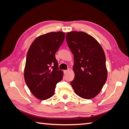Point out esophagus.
<instances>
[{
	"label": "esophagus",
	"mask_w": 129,
	"mask_h": 129,
	"mask_svg": "<svg viewBox=\"0 0 129 129\" xmlns=\"http://www.w3.org/2000/svg\"><path fill=\"white\" fill-rule=\"evenodd\" d=\"M69 70H70L69 69H68V70H64V73L65 74H67L68 73V72H69Z\"/></svg>",
	"instance_id": "esophagus-1"
}]
</instances>
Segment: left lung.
<instances>
[{
  "instance_id": "left-lung-1",
  "label": "left lung",
  "mask_w": 129,
  "mask_h": 129,
  "mask_svg": "<svg viewBox=\"0 0 129 129\" xmlns=\"http://www.w3.org/2000/svg\"><path fill=\"white\" fill-rule=\"evenodd\" d=\"M68 45L74 55V80L70 82L75 92L85 99L95 97L108 77L106 57L94 38L83 31L67 33Z\"/></svg>"
}]
</instances>
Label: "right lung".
<instances>
[{
	"instance_id": "add662e5",
	"label": "right lung",
	"mask_w": 129,
	"mask_h": 129,
	"mask_svg": "<svg viewBox=\"0 0 129 129\" xmlns=\"http://www.w3.org/2000/svg\"><path fill=\"white\" fill-rule=\"evenodd\" d=\"M64 32H50L40 35L32 43L27 53L24 79L30 91L40 100L54 94L56 85L62 80L56 52L64 42Z\"/></svg>"
}]
</instances>
